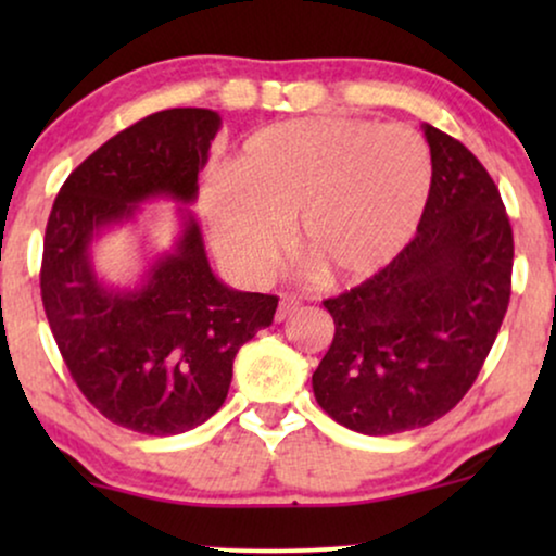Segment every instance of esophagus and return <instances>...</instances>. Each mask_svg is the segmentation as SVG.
Segmentation results:
<instances>
[{
    "mask_svg": "<svg viewBox=\"0 0 556 556\" xmlns=\"http://www.w3.org/2000/svg\"><path fill=\"white\" fill-rule=\"evenodd\" d=\"M299 308H301V299H299V295H293V293L280 295V306H278L276 318H278V321H286V318L293 316Z\"/></svg>",
    "mask_w": 556,
    "mask_h": 556,
    "instance_id": "34e87169",
    "label": "esophagus"
}]
</instances>
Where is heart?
Here are the masks:
<instances>
[{
    "instance_id": "heart-1",
    "label": "heart",
    "mask_w": 556,
    "mask_h": 556,
    "mask_svg": "<svg viewBox=\"0 0 556 556\" xmlns=\"http://www.w3.org/2000/svg\"><path fill=\"white\" fill-rule=\"evenodd\" d=\"M430 181V151L409 128L314 116L250 136L230 179L204 189L202 212L242 276H261L295 223L301 255L329 280L356 283L413 242Z\"/></svg>"
}]
</instances>
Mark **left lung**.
I'll use <instances>...</instances> for the list:
<instances>
[{"label":"left lung","instance_id":"8db88e82","mask_svg":"<svg viewBox=\"0 0 556 556\" xmlns=\"http://www.w3.org/2000/svg\"><path fill=\"white\" fill-rule=\"evenodd\" d=\"M432 181L397 261L324 301L333 341L316 402L364 435L435 422L473 387L511 299L514 232L498 187L458 139L422 124Z\"/></svg>","mask_w":556,"mask_h":556}]
</instances>
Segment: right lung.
Returning <instances> with one entry per match:
<instances>
[{
  "label": "right lung",
  "instance_id": "obj_1",
  "mask_svg": "<svg viewBox=\"0 0 556 556\" xmlns=\"http://www.w3.org/2000/svg\"><path fill=\"white\" fill-rule=\"evenodd\" d=\"M219 124L210 109L136 121L71 172L45 227L42 306L65 367L98 413L143 435H179L210 420L230 390L238 349L278 308V295L219 283L192 215L134 291H111L90 265V240L131 219L139 202H194Z\"/></svg>",
  "mask_w": 556,
  "mask_h": 556
}]
</instances>
